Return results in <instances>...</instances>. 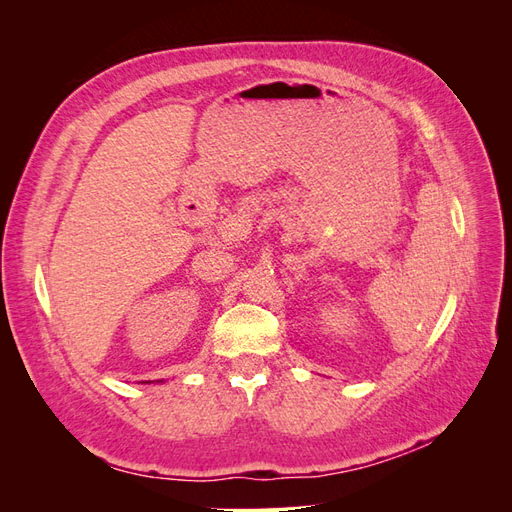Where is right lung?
<instances>
[{
	"label": "right lung",
	"mask_w": 512,
	"mask_h": 512,
	"mask_svg": "<svg viewBox=\"0 0 512 512\" xmlns=\"http://www.w3.org/2000/svg\"><path fill=\"white\" fill-rule=\"evenodd\" d=\"M158 382H162V380H158Z\"/></svg>",
	"instance_id": "right-lung-1"
}]
</instances>
